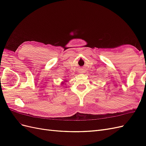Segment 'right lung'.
I'll return each mask as SVG.
<instances>
[{"instance_id":"1","label":"right lung","mask_w":146,"mask_h":146,"mask_svg":"<svg viewBox=\"0 0 146 146\" xmlns=\"http://www.w3.org/2000/svg\"><path fill=\"white\" fill-rule=\"evenodd\" d=\"M61 85H66V81H63V82H61Z\"/></svg>"}]
</instances>
